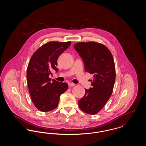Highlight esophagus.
Returning <instances> with one entry per match:
<instances>
[{
    "mask_svg": "<svg viewBox=\"0 0 146 146\" xmlns=\"http://www.w3.org/2000/svg\"><path fill=\"white\" fill-rule=\"evenodd\" d=\"M68 86L70 87H72V86H75V84L72 83H68Z\"/></svg>",
    "mask_w": 146,
    "mask_h": 146,
    "instance_id": "34e87169",
    "label": "esophagus"
}]
</instances>
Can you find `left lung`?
Listing matches in <instances>:
<instances>
[{
  "instance_id": "1",
  "label": "left lung",
  "mask_w": 146,
  "mask_h": 146,
  "mask_svg": "<svg viewBox=\"0 0 146 146\" xmlns=\"http://www.w3.org/2000/svg\"><path fill=\"white\" fill-rule=\"evenodd\" d=\"M74 48L83 61L85 70L94 74L92 88L85 89L78 105L85 113L94 115L103 108L111 96L115 80L113 57L105 45L96 42H77Z\"/></svg>"
}]
</instances>
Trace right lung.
Instances as JSON below:
<instances>
[{
    "label": "right lung",
    "mask_w": 146,
    "mask_h": 146,
    "mask_svg": "<svg viewBox=\"0 0 146 146\" xmlns=\"http://www.w3.org/2000/svg\"><path fill=\"white\" fill-rule=\"evenodd\" d=\"M71 42H50L35 51L28 63L27 80L31 99L35 107L42 111H52L57 107L60 95L68 89L66 83L55 79L51 82L49 75L56 68L58 57L70 46Z\"/></svg>",
    "instance_id": "obj_1"
}]
</instances>
